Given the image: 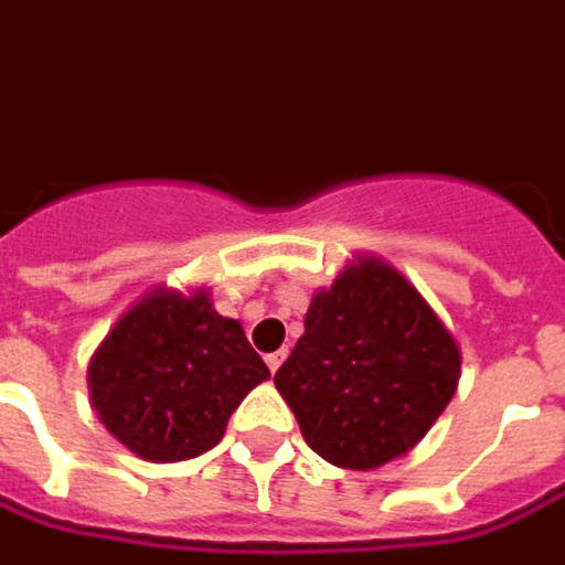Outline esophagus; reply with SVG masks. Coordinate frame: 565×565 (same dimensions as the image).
<instances>
[{
  "mask_svg": "<svg viewBox=\"0 0 565 565\" xmlns=\"http://www.w3.org/2000/svg\"><path fill=\"white\" fill-rule=\"evenodd\" d=\"M282 360H286V350H276V353H267V369H270V372H276V369L282 365Z\"/></svg>",
  "mask_w": 565,
  "mask_h": 565,
  "instance_id": "obj_1",
  "label": "esophagus"
}]
</instances>
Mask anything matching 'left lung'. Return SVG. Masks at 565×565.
Masks as SVG:
<instances>
[{
  "mask_svg": "<svg viewBox=\"0 0 565 565\" xmlns=\"http://www.w3.org/2000/svg\"><path fill=\"white\" fill-rule=\"evenodd\" d=\"M461 350L387 260L356 258L313 291L305 334L274 375L307 446L375 470L415 449L458 391Z\"/></svg>",
  "mask_w": 565,
  "mask_h": 565,
  "instance_id": "8db88e82",
  "label": "left lung"
}]
</instances>
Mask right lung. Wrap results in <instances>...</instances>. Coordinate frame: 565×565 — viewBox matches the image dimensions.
<instances>
[{
    "label": "right lung",
    "instance_id": "1",
    "mask_svg": "<svg viewBox=\"0 0 565 565\" xmlns=\"http://www.w3.org/2000/svg\"><path fill=\"white\" fill-rule=\"evenodd\" d=\"M270 379L243 326L209 289H153L113 322L88 363L100 424L143 461L209 452L252 387Z\"/></svg>",
    "mask_w": 565,
    "mask_h": 565
}]
</instances>
